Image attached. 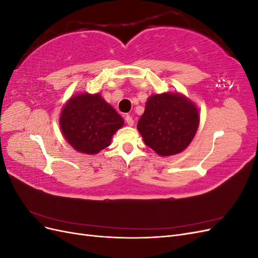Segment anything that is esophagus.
<instances>
[{"mask_svg":"<svg viewBox=\"0 0 258 258\" xmlns=\"http://www.w3.org/2000/svg\"><path fill=\"white\" fill-rule=\"evenodd\" d=\"M124 119H126V122H127L128 126H134V124H135V120L130 115H127L126 117H124Z\"/></svg>","mask_w":258,"mask_h":258,"instance_id":"1","label":"esophagus"}]
</instances>
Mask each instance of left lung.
Listing matches in <instances>:
<instances>
[{"instance_id":"left-lung-1","label":"left lung","mask_w":258,"mask_h":258,"mask_svg":"<svg viewBox=\"0 0 258 258\" xmlns=\"http://www.w3.org/2000/svg\"><path fill=\"white\" fill-rule=\"evenodd\" d=\"M198 124V110L191 101L178 93H161L147 100L138 130L152 150L171 156L189 145Z\"/></svg>"}]
</instances>
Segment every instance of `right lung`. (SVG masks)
<instances>
[{"label":"right lung","instance_id":"obj_1","mask_svg":"<svg viewBox=\"0 0 258 258\" xmlns=\"http://www.w3.org/2000/svg\"><path fill=\"white\" fill-rule=\"evenodd\" d=\"M123 119L100 95L82 93L70 99L60 117L62 134L76 151L97 154L111 144Z\"/></svg>","mask_w":258,"mask_h":258}]
</instances>
